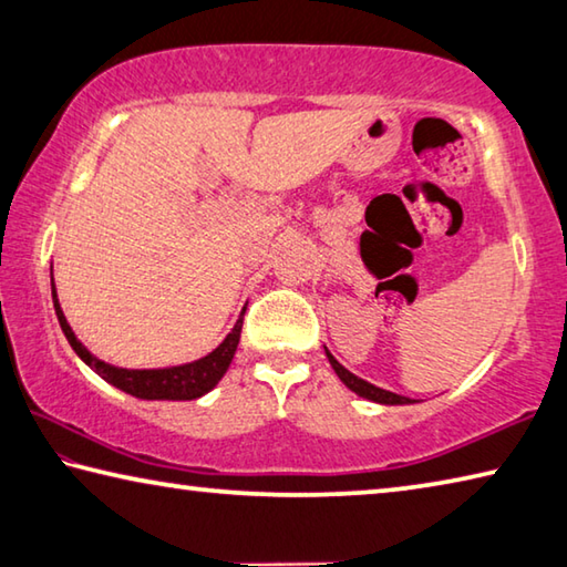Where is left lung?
I'll use <instances>...</instances> for the list:
<instances>
[{"mask_svg": "<svg viewBox=\"0 0 567 567\" xmlns=\"http://www.w3.org/2000/svg\"><path fill=\"white\" fill-rule=\"evenodd\" d=\"M328 360H330V364H332V370L338 372V378L344 382V385H348L352 392H358L360 398H368V400H372V402H382V405H408V402H412L410 398H402V395H395V392H388V390H382V388H375V385H370V382H364V380H360L358 375H352L350 370H344L342 364L332 358V354L328 352Z\"/></svg>", "mask_w": 567, "mask_h": 567, "instance_id": "8db88e82", "label": "left lung"}]
</instances>
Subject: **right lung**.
<instances>
[{"instance_id": "right-lung-1", "label": "right lung", "mask_w": 567, "mask_h": 567, "mask_svg": "<svg viewBox=\"0 0 567 567\" xmlns=\"http://www.w3.org/2000/svg\"><path fill=\"white\" fill-rule=\"evenodd\" d=\"M52 297H54L56 320H60L62 332L66 334V340H70L72 350L80 354V358L87 362L100 378L107 380L110 385L130 392V395L142 398V400H195V398H203L205 392L213 390L217 382L223 380V375L229 368V362H233V358H235L239 332H243V318H239L237 324H235V330L227 334L225 342L219 344L217 350L209 352L207 358H203V360L177 364V368H162V370H124V368H114V364L97 360L87 348H84L80 340H76V334L72 332L70 322H66V318H64L60 300H56L54 285H52Z\"/></svg>"}]
</instances>
